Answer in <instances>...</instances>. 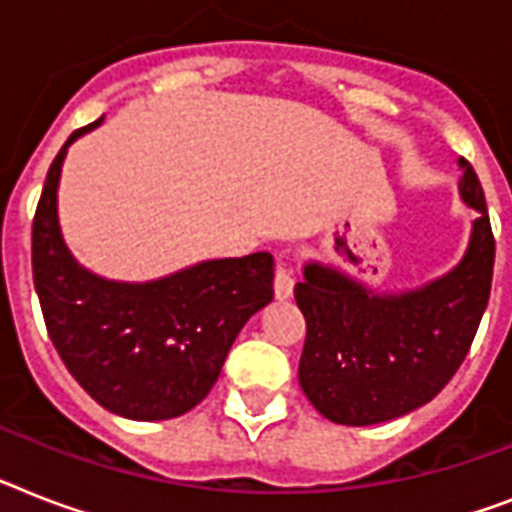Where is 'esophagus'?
Wrapping results in <instances>:
<instances>
[{
    "instance_id": "1",
    "label": "esophagus",
    "mask_w": 512,
    "mask_h": 512,
    "mask_svg": "<svg viewBox=\"0 0 512 512\" xmlns=\"http://www.w3.org/2000/svg\"><path fill=\"white\" fill-rule=\"evenodd\" d=\"M273 292H276V299H289L294 292V276L292 270L286 268L284 263L276 268V278H273Z\"/></svg>"
}]
</instances>
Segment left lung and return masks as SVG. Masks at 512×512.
Masks as SVG:
<instances>
[{"label": "left lung", "mask_w": 512, "mask_h": 512, "mask_svg": "<svg viewBox=\"0 0 512 512\" xmlns=\"http://www.w3.org/2000/svg\"><path fill=\"white\" fill-rule=\"evenodd\" d=\"M460 197L476 210L463 260L405 292H376L334 265H305L294 286L307 336L299 386L323 418L373 426L426 405L465 360L489 302L494 236L468 160Z\"/></svg>", "instance_id": "8db88e82"}]
</instances>
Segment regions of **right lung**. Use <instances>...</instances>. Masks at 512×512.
Returning <instances> with one entry per match:
<instances>
[{
    "mask_svg": "<svg viewBox=\"0 0 512 512\" xmlns=\"http://www.w3.org/2000/svg\"><path fill=\"white\" fill-rule=\"evenodd\" d=\"M49 165L33 218V284L49 339L91 400L131 421L189 413L218 381L244 323L273 299V257L205 260L157 281H110L83 268L57 218L68 147Z\"/></svg>",
    "mask_w": 512,
    "mask_h": 512,
    "instance_id": "1",
    "label": "right lung"
}]
</instances>
